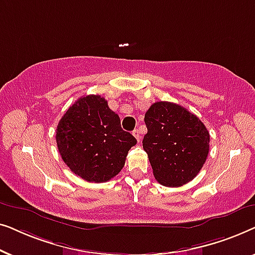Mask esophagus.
I'll use <instances>...</instances> for the list:
<instances>
[{
  "label": "esophagus",
  "instance_id": "esophagus-1",
  "mask_svg": "<svg viewBox=\"0 0 255 255\" xmlns=\"http://www.w3.org/2000/svg\"><path fill=\"white\" fill-rule=\"evenodd\" d=\"M132 134H133L134 135V137H135V139H137V140L139 141V140H140V131H139L138 130V128H134V130L133 131H132Z\"/></svg>",
  "mask_w": 255,
  "mask_h": 255
}]
</instances>
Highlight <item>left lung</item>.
Instances as JSON below:
<instances>
[{"label":"left lung","mask_w":255,"mask_h":255,"mask_svg":"<svg viewBox=\"0 0 255 255\" xmlns=\"http://www.w3.org/2000/svg\"><path fill=\"white\" fill-rule=\"evenodd\" d=\"M142 147L155 180L183 186L200 173L209 154L210 134L196 115L172 102L153 103L145 114Z\"/></svg>","instance_id":"obj_1"}]
</instances>
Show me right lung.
Instances as JSON below:
<instances>
[{"label": "right lung", "instance_id": "obj_1", "mask_svg": "<svg viewBox=\"0 0 255 255\" xmlns=\"http://www.w3.org/2000/svg\"><path fill=\"white\" fill-rule=\"evenodd\" d=\"M64 162L88 182H107L125 165L137 139L121 127L120 116L100 95L82 96L68 108L57 127Z\"/></svg>", "mask_w": 255, "mask_h": 255}]
</instances>
